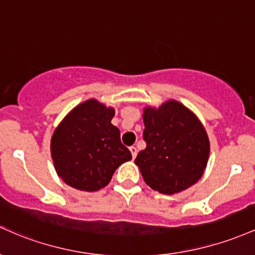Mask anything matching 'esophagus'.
I'll use <instances>...</instances> for the list:
<instances>
[{
	"label": "esophagus",
	"instance_id": "1",
	"mask_svg": "<svg viewBox=\"0 0 255 255\" xmlns=\"http://www.w3.org/2000/svg\"><path fill=\"white\" fill-rule=\"evenodd\" d=\"M130 151H131V154H132V159H135L137 155V148L132 145V147H130Z\"/></svg>",
	"mask_w": 255,
	"mask_h": 255
}]
</instances>
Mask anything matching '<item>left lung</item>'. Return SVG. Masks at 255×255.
<instances>
[{
  "mask_svg": "<svg viewBox=\"0 0 255 255\" xmlns=\"http://www.w3.org/2000/svg\"><path fill=\"white\" fill-rule=\"evenodd\" d=\"M145 149L135 164L143 179L161 194L181 193L201 178L210 155L204 125L185 106L168 100L143 110Z\"/></svg>",
  "mask_w": 255,
  "mask_h": 255,
  "instance_id": "1",
  "label": "left lung"
}]
</instances>
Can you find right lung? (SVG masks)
Here are the masks:
<instances>
[{
    "label": "right lung",
    "instance_id": "add662e5",
    "mask_svg": "<svg viewBox=\"0 0 255 255\" xmlns=\"http://www.w3.org/2000/svg\"><path fill=\"white\" fill-rule=\"evenodd\" d=\"M114 113V108L90 99L76 106L55 128L51 159L66 184L83 191L100 190L132 158L120 141L119 128L111 123Z\"/></svg>",
    "mask_w": 255,
    "mask_h": 255
}]
</instances>
